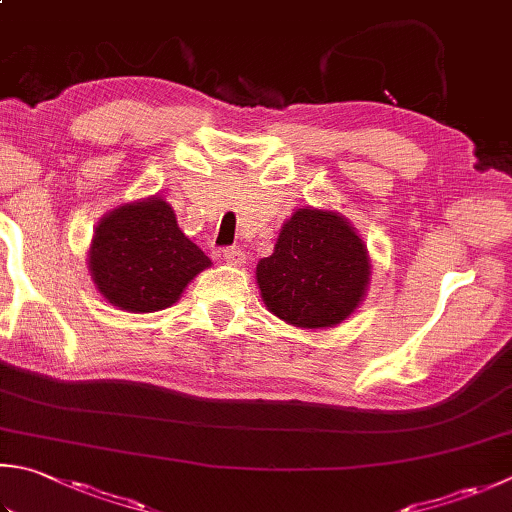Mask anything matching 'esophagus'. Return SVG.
I'll return each instance as SVG.
<instances>
[{
  "label": "esophagus",
  "mask_w": 512,
  "mask_h": 512,
  "mask_svg": "<svg viewBox=\"0 0 512 512\" xmlns=\"http://www.w3.org/2000/svg\"><path fill=\"white\" fill-rule=\"evenodd\" d=\"M223 258L227 260L229 265H234V267H240V265L247 263V256H245V252L240 247H227V249H223Z\"/></svg>",
  "instance_id": "1"
}]
</instances>
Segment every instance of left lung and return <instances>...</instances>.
Returning <instances> with one entry per match:
<instances>
[{"instance_id": "8db88e82", "label": "left lung", "mask_w": 512, "mask_h": 512, "mask_svg": "<svg viewBox=\"0 0 512 512\" xmlns=\"http://www.w3.org/2000/svg\"><path fill=\"white\" fill-rule=\"evenodd\" d=\"M370 256L347 220L327 209H296L256 281L267 310L285 323L321 330L350 316L370 283Z\"/></svg>"}]
</instances>
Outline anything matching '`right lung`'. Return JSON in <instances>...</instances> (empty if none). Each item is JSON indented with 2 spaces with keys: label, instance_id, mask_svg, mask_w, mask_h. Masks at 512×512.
<instances>
[{
  "label": "right lung",
  "instance_id": "obj_1",
  "mask_svg": "<svg viewBox=\"0 0 512 512\" xmlns=\"http://www.w3.org/2000/svg\"><path fill=\"white\" fill-rule=\"evenodd\" d=\"M211 260L182 234L169 202L158 196L106 214L89 249V272L111 305L158 312L180 298Z\"/></svg>",
  "mask_w": 512,
  "mask_h": 512
}]
</instances>
